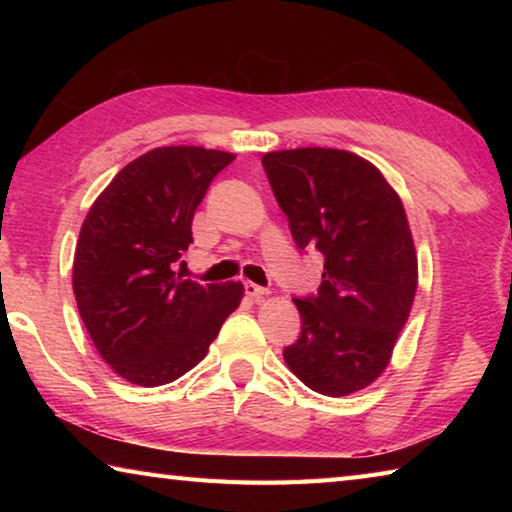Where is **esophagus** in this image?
I'll use <instances>...</instances> for the list:
<instances>
[{"label":"esophagus","mask_w":512,"mask_h":512,"mask_svg":"<svg viewBox=\"0 0 512 512\" xmlns=\"http://www.w3.org/2000/svg\"><path fill=\"white\" fill-rule=\"evenodd\" d=\"M244 291H246V296L253 298V300H259V298L268 296V289L259 287V284H255V282H244Z\"/></svg>","instance_id":"esophagus-1"}]
</instances>
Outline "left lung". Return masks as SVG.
Masks as SVG:
<instances>
[{
	"label": "left lung",
	"instance_id": "8db88e82",
	"mask_svg": "<svg viewBox=\"0 0 512 512\" xmlns=\"http://www.w3.org/2000/svg\"><path fill=\"white\" fill-rule=\"evenodd\" d=\"M262 164L296 246L325 257L316 296L293 298L302 332L284 361L316 393L361 391L391 361L418 289L404 205L375 164L350 151H273Z\"/></svg>",
	"mask_w": 512,
	"mask_h": 512
}]
</instances>
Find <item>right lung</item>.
<instances>
[{
  "label": "right lung",
  "mask_w": 512,
  "mask_h": 512,
  "mask_svg": "<svg viewBox=\"0 0 512 512\" xmlns=\"http://www.w3.org/2000/svg\"><path fill=\"white\" fill-rule=\"evenodd\" d=\"M235 155L160 146L128 162L85 216L72 287L94 348L119 377L162 386L201 361L244 298L241 282L198 284L173 271L216 173Z\"/></svg>",
  "instance_id": "1"
}]
</instances>
